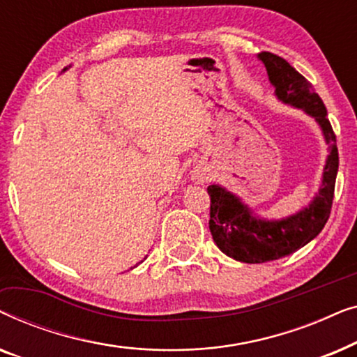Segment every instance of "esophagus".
I'll use <instances>...</instances> for the list:
<instances>
[{
	"mask_svg": "<svg viewBox=\"0 0 357 357\" xmlns=\"http://www.w3.org/2000/svg\"><path fill=\"white\" fill-rule=\"evenodd\" d=\"M203 178H204V177H203V175H202V174H199V175H198V182H203Z\"/></svg>",
	"mask_w": 357,
	"mask_h": 357,
	"instance_id": "34e87169",
	"label": "esophagus"
}]
</instances>
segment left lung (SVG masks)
Masks as SVG:
<instances>
[{"instance_id":"obj_1","label":"left lung","mask_w":357,"mask_h":357,"mask_svg":"<svg viewBox=\"0 0 357 357\" xmlns=\"http://www.w3.org/2000/svg\"><path fill=\"white\" fill-rule=\"evenodd\" d=\"M265 66L276 99L282 104L305 112L320 126L328 144L324 175L319 192L310 203L291 216L266 219L258 216L236 193L214 183L208 187L211 197L209 231L219 250L242 263H265L291 255L319 236L330 218L336 174L338 148L324 102L304 76L299 75L284 58L261 52L257 55Z\"/></svg>"}]
</instances>
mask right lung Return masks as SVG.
Returning a JSON list of instances; mask_svg holds the SVG:
<instances>
[{
    "label": "right lung",
    "mask_w": 357,
    "mask_h": 357,
    "mask_svg": "<svg viewBox=\"0 0 357 357\" xmlns=\"http://www.w3.org/2000/svg\"><path fill=\"white\" fill-rule=\"evenodd\" d=\"M68 68H70V66H66V68H65V70H63V71H66V70H68Z\"/></svg>",
    "instance_id": "1"
}]
</instances>
